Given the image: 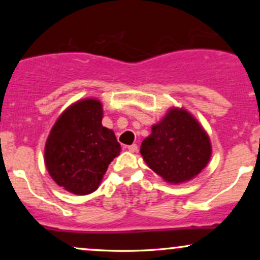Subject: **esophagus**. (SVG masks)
<instances>
[{
    "mask_svg": "<svg viewBox=\"0 0 260 260\" xmlns=\"http://www.w3.org/2000/svg\"><path fill=\"white\" fill-rule=\"evenodd\" d=\"M127 149L131 151V153H136V151L138 150V147H137V144H132V145H128Z\"/></svg>",
    "mask_w": 260,
    "mask_h": 260,
    "instance_id": "1",
    "label": "esophagus"
}]
</instances>
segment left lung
I'll use <instances>...</instances> for the list:
<instances>
[{
  "label": "left lung",
  "instance_id": "left-lung-1",
  "mask_svg": "<svg viewBox=\"0 0 260 260\" xmlns=\"http://www.w3.org/2000/svg\"><path fill=\"white\" fill-rule=\"evenodd\" d=\"M140 154L164 181L180 184L205 169L211 157V143L192 113L182 107H170L142 142Z\"/></svg>",
  "mask_w": 260,
  "mask_h": 260
}]
</instances>
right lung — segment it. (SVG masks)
I'll list each match as a JSON object with an SVG mask.
<instances>
[{
	"label": "right lung",
	"mask_w": 260,
	"mask_h": 260,
	"mask_svg": "<svg viewBox=\"0 0 260 260\" xmlns=\"http://www.w3.org/2000/svg\"><path fill=\"white\" fill-rule=\"evenodd\" d=\"M103 104L80 99L58 116L45 143L44 161L59 187L77 196L95 192L121 145L104 127Z\"/></svg>",
	"instance_id": "obj_1"
}]
</instances>
